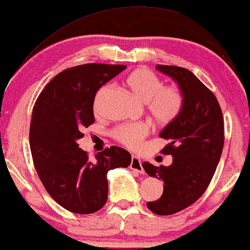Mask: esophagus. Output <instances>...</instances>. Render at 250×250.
<instances>
[{"label":"esophagus","mask_w":250,"mask_h":250,"mask_svg":"<svg viewBox=\"0 0 250 250\" xmlns=\"http://www.w3.org/2000/svg\"><path fill=\"white\" fill-rule=\"evenodd\" d=\"M130 168L132 170H136L139 173H145V169L142 167V162L139 157L132 156L131 157V164H130Z\"/></svg>","instance_id":"34e87169"}]
</instances>
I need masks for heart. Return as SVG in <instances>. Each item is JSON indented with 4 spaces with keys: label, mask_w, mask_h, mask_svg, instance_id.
<instances>
[{
    "label": "heart",
    "mask_w": 250,
    "mask_h": 250,
    "mask_svg": "<svg viewBox=\"0 0 250 250\" xmlns=\"http://www.w3.org/2000/svg\"><path fill=\"white\" fill-rule=\"evenodd\" d=\"M128 88L142 101L148 102V110L153 120L159 125H168L179 116L184 106V96L175 85L164 86V81L148 69L139 68L132 71L125 80ZM108 86L102 88L96 96L94 109L98 110ZM149 126L144 122L118 126L113 136L129 148L139 146L141 140L148 136Z\"/></svg>",
    "instance_id": "obj_1"
}]
</instances>
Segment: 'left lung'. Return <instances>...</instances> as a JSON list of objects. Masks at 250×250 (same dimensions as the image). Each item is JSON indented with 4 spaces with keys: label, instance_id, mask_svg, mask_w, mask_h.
I'll return each instance as SVG.
<instances>
[{
    "label": "left lung",
    "instance_id": "left-lung-1",
    "mask_svg": "<svg viewBox=\"0 0 250 250\" xmlns=\"http://www.w3.org/2000/svg\"><path fill=\"white\" fill-rule=\"evenodd\" d=\"M156 69L176 81L184 96L179 116L159 133L168 141L161 152L171 154L172 164H142L150 177L164 181L162 196L146 207L168 216L196 203L210 184L224 148V119L215 94L192 72L173 65L158 64Z\"/></svg>",
    "mask_w": 250,
    "mask_h": 250
}]
</instances>
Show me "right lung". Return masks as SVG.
I'll use <instances>...</instances> for the list:
<instances>
[{
    "label": "right lung",
    "instance_id": "obj_1",
    "mask_svg": "<svg viewBox=\"0 0 250 250\" xmlns=\"http://www.w3.org/2000/svg\"><path fill=\"white\" fill-rule=\"evenodd\" d=\"M125 68L89 63L66 69L47 83L33 106L30 148L34 167L49 195L71 212L88 215L104 207L106 173L131 164V154L116 146L91 161L77 142L94 122L97 91Z\"/></svg>",
    "mask_w": 250,
    "mask_h": 250
}]
</instances>
